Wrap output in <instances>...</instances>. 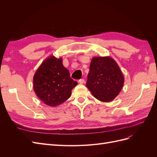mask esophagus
<instances>
[{
    "instance_id": "esophagus-1",
    "label": "esophagus",
    "mask_w": 157,
    "mask_h": 157,
    "mask_svg": "<svg viewBox=\"0 0 157 157\" xmlns=\"http://www.w3.org/2000/svg\"><path fill=\"white\" fill-rule=\"evenodd\" d=\"M84 82H85V80H84V79H83V78L80 79V80H78V82H79L80 84H82L83 83H84Z\"/></svg>"
}]
</instances>
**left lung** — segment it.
Returning a JSON list of instances; mask_svg holds the SVG:
<instances>
[{
  "label": "left lung",
  "mask_w": 157,
  "mask_h": 157,
  "mask_svg": "<svg viewBox=\"0 0 157 157\" xmlns=\"http://www.w3.org/2000/svg\"><path fill=\"white\" fill-rule=\"evenodd\" d=\"M124 82V76L115 59L109 56L92 59L86 87L98 100L113 101L121 92Z\"/></svg>",
  "instance_id": "8db88e82"
}]
</instances>
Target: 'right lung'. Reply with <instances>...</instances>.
I'll use <instances>...</instances> for the list:
<instances>
[{
	"mask_svg": "<svg viewBox=\"0 0 157 157\" xmlns=\"http://www.w3.org/2000/svg\"><path fill=\"white\" fill-rule=\"evenodd\" d=\"M62 62L61 58L49 56L42 61L33 77L36 95L50 107H56L67 100L78 84L70 77L69 71Z\"/></svg>",
	"mask_w": 157,
	"mask_h": 157,
	"instance_id": "right-lung-1",
	"label": "right lung"
}]
</instances>
